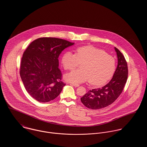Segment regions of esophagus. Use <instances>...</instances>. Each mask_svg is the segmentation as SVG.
Returning a JSON list of instances; mask_svg holds the SVG:
<instances>
[{"label":"esophagus","instance_id":"esophagus-1","mask_svg":"<svg viewBox=\"0 0 147 147\" xmlns=\"http://www.w3.org/2000/svg\"><path fill=\"white\" fill-rule=\"evenodd\" d=\"M71 85L75 86V87H78L79 86V84H75V83H71Z\"/></svg>","mask_w":147,"mask_h":147}]
</instances>
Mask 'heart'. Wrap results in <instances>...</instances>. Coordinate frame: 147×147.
Instances as JSON below:
<instances>
[{
  "instance_id": "obj_1",
  "label": "heart",
  "mask_w": 147,
  "mask_h": 147,
  "mask_svg": "<svg viewBox=\"0 0 147 147\" xmlns=\"http://www.w3.org/2000/svg\"><path fill=\"white\" fill-rule=\"evenodd\" d=\"M62 62L64 68L67 70H73L79 63H83L81 69L73 70L65 77L67 81L75 84L89 80L93 85H103L112 77L116 68V61L112 56L91 46L77 49L75 55L66 52Z\"/></svg>"
}]
</instances>
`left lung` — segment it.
Instances as JSON below:
<instances>
[{"instance_id": "obj_1", "label": "left lung", "mask_w": 147, "mask_h": 147, "mask_svg": "<svg viewBox=\"0 0 147 147\" xmlns=\"http://www.w3.org/2000/svg\"><path fill=\"white\" fill-rule=\"evenodd\" d=\"M118 58L117 68L111 80L101 88L89 90L80 98L86 107L92 110L103 109L112 104L122 93L128 77V67L125 57L115 47Z\"/></svg>"}]
</instances>
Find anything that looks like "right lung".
Returning a JSON list of instances; mask_svg holds the SVG:
<instances>
[{"mask_svg": "<svg viewBox=\"0 0 147 147\" xmlns=\"http://www.w3.org/2000/svg\"><path fill=\"white\" fill-rule=\"evenodd\" d=\"M74 43L55 37L31 42L21 58L20 74L25 89L36 100L47 102L57 98L65 85L61 80L58 57Z\"/></svg>", "mask_w": 147, "mask_h": 147, "instance_id": "right-lung-1", "label": "right lung"}]
</instances>
